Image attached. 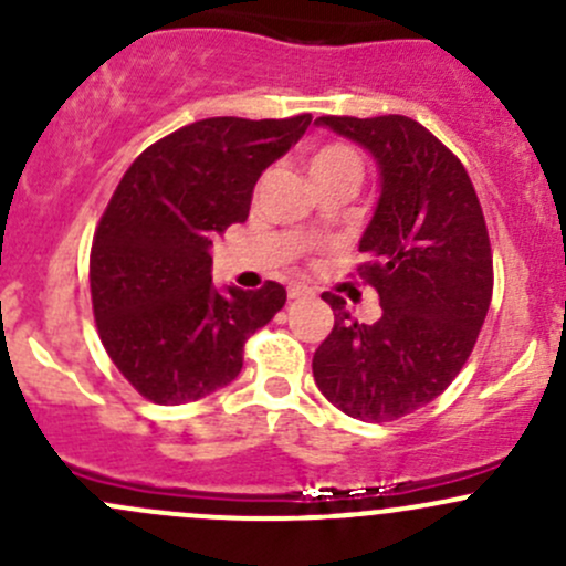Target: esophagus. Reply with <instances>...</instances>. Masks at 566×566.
I'll use <instances>...</instances> for the list:
<instances>
[{"instance_id": "obj_1", "label": "esophagus", "mask_w": 566, "mask_h": 566, "mask_svg": "<svg viewBox=\"0 0 566 566\" xmlns=\"http://www.w3.org/2000/svg\"><path fill=\"white\" fill-rule=\"evenodd\" d=\"M306 295H312V290L306 284H293L290 287V298H306Z\"/></svg>"}]
</instances>
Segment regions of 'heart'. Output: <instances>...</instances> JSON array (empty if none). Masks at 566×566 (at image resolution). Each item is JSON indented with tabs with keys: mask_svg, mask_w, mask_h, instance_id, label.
I'll return each instance as SVG.
<instances>
[{
	"mask_svg": "<svg viewBox=\"0 0 566 566\" xmlns=\"http://www.w3.org/2000/svg\"><path fill=\"white\" fill-rule=\"evenodd\" d=\"M336 161H356V156L342 145H325L310 156V172L312 169L325 167V164H336Z\"/></svg>",
	"mask_w": 566,
	"mask_h": 566,
	"instance_id": "obj_1",
	"label": "heart"
}]
</instances>
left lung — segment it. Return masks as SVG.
Masks as SVG:
<instances>
[{"label": "left lung", "mask_w": 566, "mask_h": 566, "mask_svg": "<svg viewBox=\"0 0 566 566\" xmlns=\"http://www.w3.org/2000/svg\"><path fill=\"white\" fill-rule=\"evenodd\" d=\"M378 164L380 197L358 265L384 315L358 323L325 293L334 331L312 358L317 389L342 413L391 421L432 402L458 378L493 298V254L460 158L402 114L317 117Z\"/></svg>", "instance_id": "1"}]
</instances>
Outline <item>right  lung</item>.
Segmentation results:
<instances>
[{"label":"right lung","instance_id":"1","mask_svg":"<svg viewBox=\"0 0 566 566\" xmlns=\"http://www.w3.org/2000/svg\"><path fill=\"white\" fill-rule=\"evenodd\" d=\"M310 123L199 119L147 147L108 199L90 251L95 323L114 367L150 402H193L232 384L247 339L287 301L276 282L216 287L210 247L249 219L260 175Z\"/></svg>","mask_w":566,"mask_h":566}]
</instances>
